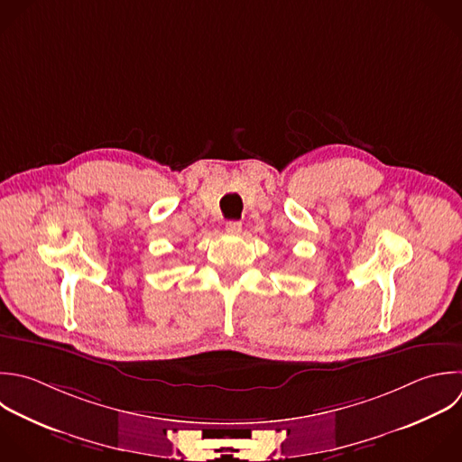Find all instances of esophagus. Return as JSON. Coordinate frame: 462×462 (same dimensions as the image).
Instances as JSON below:
<instances>
[{
    "label": "esophagus",
    "instance_id": "34e87169",
    "mask_svg": "<svg viewBox=\"0 0 462 462\" xmlns=\"http://www.w3.org/2000/svg\"><path fill=\"white\" fill-rule=\"evenodd\" d=\"M226 231H227V233H231V235H238V233L242 231V224H240V222L231 220V222H227V224H226Z\"/></svg>",
    "mask_w": 462,
    "mask_h": 462
}]
</instances>
